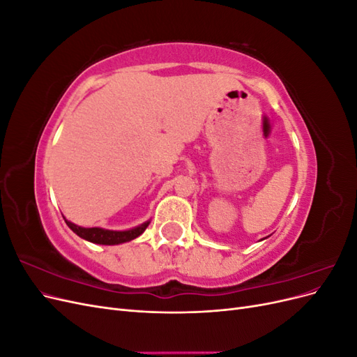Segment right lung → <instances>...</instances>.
<instances>
[{"label": "right lung", "instance_id": "obj_1", "mask_svg": "<svg viewBox=\"0 0 357 357\" xmlns=\"http://www.w3.org/2000/svg\"><path fill=\"white\" fill-rule=\"evenodd\" d=\"M63 220H66V223L68 225V228L74 234H77L80 238L91 241L93 244H104V245H116V244L131 241L137 238V236L142 235L150 223V222H144L143 225L137 226V228L128 229V231H110V229H102V228H82V226L74 225L66 218H63Z\"/></svg>", "mask_w": 357, "mask_h": 357}]
</instances>
